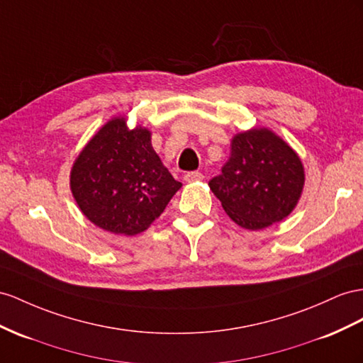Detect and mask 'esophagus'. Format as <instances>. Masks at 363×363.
<instances>
[{
    "label": "esophagus",
    "mask_w": 363,
    "mask_h": 363,
    "mask_svg": "<svg viewBox=\"0 0 363 363\" xmlns=\"http://www.w3.org/2000/svg\"><path fill=\"white\" fill-rule=\"evenodd\" d=\"M202 178H203V176H202V173H199V172H189V173H185V174H184V179H185V182L201 181Z\"/></svg>",
    "instance_id": "esophagus-1"
}]
</instances>
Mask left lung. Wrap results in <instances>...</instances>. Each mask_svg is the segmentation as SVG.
Returning <instances> with one entry per match:
<instances>
[{"label": "left lung", "instance_id": "8db88e82", "mask_svg": "<svg viewBox=\"0 0 363 363\" xmlns=\"http://www.w3.org/2000/svg\"><path fill=\"white\" fill-rule=\"evenodd\" d=\"M305 182L301 157L268 128H252L231 139V153L208 185L227 215L247 230L285 219Z\"/></svg>", "mask_w": 363, "mask_h": 363}]
</instances>
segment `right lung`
<instances>
[{
    "instance_id": "1",
    "label": "right lung",
    "mask_w": 363,
    "mask_h": 363,
    "mask_svg": "<svg viewBox=\"0 0 363 363\" xmlns=\"http://www.w3.org/2000/svg\"><path fill=\"white\" fill-rule=\"evenodd\" d=\"M182 187L165 169L144 127L125 118L101 127L77 157L70 189L84 216L115 235L133 236L161 216Z\"/></svg>"
}]
</instances>
